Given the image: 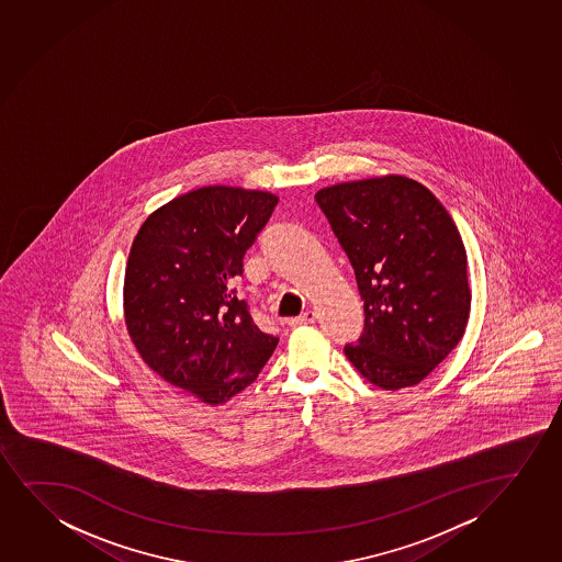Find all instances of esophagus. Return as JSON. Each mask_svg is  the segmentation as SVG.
Instances as JSON below:
<instances>
[{"instance_id":"obj_1","label":"esophagus","mask_w":562,"mask_h":562,"mask_svg":"<svg viewBox=\"0 0 562 562\" xmlns=\"http://www.w3.org/2000/svg\"><path fill=\"white\" fill-rule=\"evenodd\" d=\"M316 321V314L313 313V311H306V313L301 314V316H297V318H292V321L288 322L290 326H306V324H313V322Z\"/></svg>"}]
</instances>
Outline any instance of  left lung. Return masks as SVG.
Segmentation results:
<instances>
[{"instance_id": "8db88e82", "label": "left lung", "mask_w": 562, "mask_h": 562, "mask_svg": "<svg viewBox=\"0 0 562 562\" xmlns=\"http://www.w3.org/2000/svg\"><path fill=\"white\" fill-rule=\"evenodd\" d=\"M314 200L364 301V331L345 345L350 364L385 391L417 385L465 334L471 290L458 226L408 177L341 182Z\"/></svg>"}]
</instances>
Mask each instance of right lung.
I'll list each match as a JSON object with an SVG mask.
<instances>
[{
  "instance_id": "add662e5",
  "label": "right lung",
  "mask_w": 562,
  "mask_h": 562,
  "mask_svg": "<svg viewBox=\"0 0 562 562\" xmlns=\"http://www.w3.org/2000/svg\"><path fill=\"white\" fill-rule=\"evenodd\" d=\"M278 198L204 187L143 223L124 282L125 326L146 366L205 404H225L256 381L278 337L257 328L234 278Z\"/></svg>"
}]
</instances>
